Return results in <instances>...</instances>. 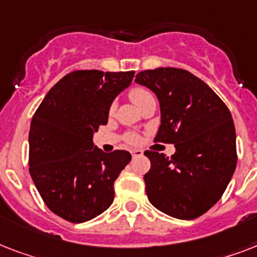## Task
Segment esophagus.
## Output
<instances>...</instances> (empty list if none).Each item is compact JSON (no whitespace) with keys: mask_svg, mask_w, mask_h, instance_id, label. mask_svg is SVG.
<instances>
[{"mask_svg":"<svg viewBox=\"0 0 257 257\" xmlns=\"http://www.w3.org/2000/svg\"><path fill=\"white\" fill-rule=\"evenodd\" d=\"M132 156L133 157H139V156H143V151H140V149H133L132 152Z\"/></svg>","mask_w":257,"mask_h":257,"instance_id":"1","label":"esophagus"}]
</instances>
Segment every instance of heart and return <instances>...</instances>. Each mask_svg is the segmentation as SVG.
<instances>
[{"mask_svg":"<svg viewBox=\"0 0 257 257\" xmlns=\"http://www.w3.org/2000/svg\"><path fill=\"white\" fill-rule=\"evenodd\" d=\"M129 97H131V100H132L137 106H140L145 100H148V98H151V97L153 96L147 90V89L133 88L132 90H131V93H129ZM113 109H114V105H113L112 109H110L112 112ZM126 141H128L129 144H136L137 141H139V137H137L136 135H133V133H129V135H126Z\"/></svg>","mask_w":257,"mask_h":257,"instance_id":"obj_1","label":"heart"}]
</instances>
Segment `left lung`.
<instances>
[{"label":"left lung","mask_w":257,"mask_h":257,"mask_svg":"<svg viewBox=\"0 0 257 257\" xmlns=\"http://www.w3.org/2000/svg\"><path fill=\"white\" fill-rule=\"evenodd\" d=\"M160 104L155 141L175 144L171 157L147 151L144 176L149 201L165 215L199 217L223 196L236 169V132L231 112L204 81L188 70L157 68L136 76Z\"/></svg>","instance_id":"8db88e82"}]
</instances>
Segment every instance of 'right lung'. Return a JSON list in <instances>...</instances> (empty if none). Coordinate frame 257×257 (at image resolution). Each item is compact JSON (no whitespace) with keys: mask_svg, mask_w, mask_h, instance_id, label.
<instances>
[{"mask_svg":"<svg viewBox=\"0 0 257 257\" xmlns=\"http://www.w3.org/2000/svg\"><path fill=\"white\" fill-rule=\"evenodd\" d=\"M135 72L76 70L50 89L29 132V172L50 211L85 223L106 211L114 181L132 156L102 152L93 135L108 122L109 109L131 85Z\"/></svg>","mask_w":257,"mask_h":257,"instance_id":"right-lung-1","label":"right lung"}]
</instances>
